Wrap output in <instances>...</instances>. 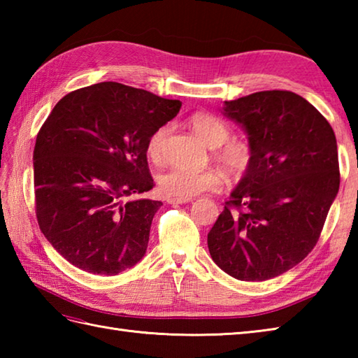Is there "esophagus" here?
<instances>
[{
    "label": "esophagus",
    "mask_w": 358,
    "mask_h": 358,
    "mask_svg": "<svg viewBox=\"0 0 358 358\" xmlns=\"http://www.w3.org/2000/svg\"><path fill=\"white\" fill-rule=\"evenodd\" d=\"M187 201H189V199H167V203L169 204H183Z\"/></svg>",
    "instance_id": "obj_1"
}]
</instances>
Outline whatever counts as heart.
Masks as SVG:
<instances>
[{
  "instance_id": "obj_1",
  "label": "heart",
  "mask_w": 358,
  "mask_h": 358,
  "mask_svg": "<svg viewBox=\"0 0 358 358\" xmlns=\"http://www.w3.org/2000/svg\"><path fill=\"white\" fill-rule=\"evenodd\" d=\"M189 124L209 148H214L212 157L229 177L240 178L252 167L255 158L252 144L245 140H229L231 129L222 118L212 113L196 112L189 118ZM167 135V124L157 127L149 135L146 154L154 162L163 159ZM222 185L223 175L215 169L191 171L185 167H169L158 175L159 191L169 199H192L201 192L215 191Z\"/></svg>"
}]
</instances>
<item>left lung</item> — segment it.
Here are the masks:
<instances>
[{"instance_id":"1","label":"left lung","mask_w":358,"mask_h":358,"mask_svg":"<svg viewBox=\"0 0 358 358\" xmlns=\"http://www.w3.org/2000/svg\"><path fill=\"white\" fill-rule=\"evenodd\" d=\"M255 158L208 234L212 260L231 277L264 281L317 245L340 186L337 140L305 98L263 90L224 101Z\"/></svg>"}]
</instances>
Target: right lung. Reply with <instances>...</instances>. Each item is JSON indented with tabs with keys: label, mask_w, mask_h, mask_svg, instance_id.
<instances>
[{
	"label": "right lung",
	"mask_w": 358,
	"mask_h": 358,
	"mask_svg": "<svg viewBox=\"0 0 358 358\" xmlns=\"http://www.w3.org/2000/svg\"><path fill=\"white\" fill-rule=\"evenodd\" d=\"M178 100L106 81L59 100L36 135L35 214L71 264L117 275L146 254L162 201L136 196L155 186L146 141L180 112Z\"/></svg>",
	"instance_id": "obj_1"
}]
</instances>
